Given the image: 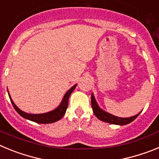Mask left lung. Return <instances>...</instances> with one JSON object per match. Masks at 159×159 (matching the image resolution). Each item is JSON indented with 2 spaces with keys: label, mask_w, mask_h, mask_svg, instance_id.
<instances>
[{
  "label": "left lung",
  "mask_w": 159,
  "mask_h": 159,
  "mask_svg": "<svg viewBox=\"0 0 159 159\" xmlns=\"http://www.w3.org/2000/svg\"><path fill=\"white\" fill-rule=\"evenodd\" d=\"M91 101H92V110H93L95 116H96L99 120L102 122H106L108 123H111V124H116V125H126L128 123H131L132 121H134V119L139 116V113L136 116H133V117L130 118H119L117 116H112L111 114L105 112L104 111H102V109L99 107L98 104H97L96 101H95V98H94L93 94L92 95L91 97Z\"/></svg>",
  "instance_id": "left-lung-1"
}]
</instances>
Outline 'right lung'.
<instances>
[{
	"instance_id": "1",
	"label": "right lung",
	"mask_w": 159,
	"mask_h": 159,
	"mask_svg": "<svg viewBox=\"0 0 159 159\" xmlns=\"http://www.w3.org/2000/svg\"><path fill=\"white\" fill-rule=\"evenodd\" d=\"M75 87H76V84L74 85L72 88H70V89L67 91V93L64 95L62 102H61L60 105L57 108V109H55L52 111L48 112V113L38 114V115L25 113V112L22 111L21 110H20L19 108L15 105V103L12 102L10 95H9V98H10V100L11 102H12V106H13V107L15 108V110L16 111V112L19 114L20 116H21L22 117H24L25 119H29V120H31V121L35 122V123H43V124H45V123H54V122L58 121V120H60V119L64 116V114H65L66 110H67V106H68V99H69V96L71 94V92L74 91Z\"/></svg>"
}]
</instances>
